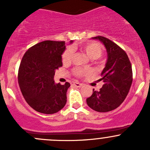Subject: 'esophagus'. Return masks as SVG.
<instances>
[{
    "mask_svg": "<svg viewBox=\"0 0 150 150\" xmlns=\"http://www.w3.org/2000/svg\"><path fill=\"white\" fill-rule=\"evenodd\" d=\"M72 84H73L74 86L77 88H81V86H83L82 83H78V82H73L72 83Z\"/></svg>",
    "mask_w": 150,
    "mask_h": 150,
    "instance_id": "34e87169",
    "label": "esophagus"
}]
</instances>
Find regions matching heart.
<instances>
[{"mask_svg":"<svg viewBox=\"0 0 150 150\" xmlns=\"http://www.w3.org/2000/svg\"><path fill=\"white\" fill-rule=\"evenodd\" d=\"M80 49L83 51L85 54L91 59H97L103 53V49L102 46L95 42H88V43H82L79 46ZM73 56V49L71 48H67L62 56V59L63 63L68 64L71 62ZM90 69L88 68L75 67L73 69V73L77 76H83L89 74Z\"/></svg>","mask_w":150,"mask_h":150,"instance_id":"1","label":"heart"}]
</instances>
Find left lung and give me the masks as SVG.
Wrapping results in <instances>:
<instances>
[{
    "label": "left lung",
    "instance_id": "1",
    "mask_svg": "<svg viewBox=\"0 0 150 150\" xmlns=\"http://www.w3.org/2000/svg\"><path fill=\"white\" fill-rule=\"evenodd\" d=\"M102 42L107 52L105 67L101 73L104 85L86 99L92 110L107 112L117 108L126 98L132 84L133 73L128 55L116 43L102 36L92 38Z\"/></svg>",
    "mask_w": 150,
    "mask_h": 150
}]
</instances>
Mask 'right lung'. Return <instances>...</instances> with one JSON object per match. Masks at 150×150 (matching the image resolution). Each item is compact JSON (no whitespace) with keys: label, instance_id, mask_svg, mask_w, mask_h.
<instances>
[{"label":"right lung","instance_id":"right-lung-1","mask_svg":"<svg viewBox=\"0 0 150 150\" xmlns=\"http://www.w3.org/2000/svg\"><path fill=\"white\" fill-rule=\"evenodd\" d=\"M65 48L64 41L45 40L29 48L21 61L19 88L25 101L38 112L54 114L65 106L70 84L54 81L56 69L62 66V55Z\"/></svg>","mask_w":150,"mask_h":150}]
</instances>
